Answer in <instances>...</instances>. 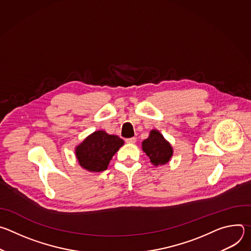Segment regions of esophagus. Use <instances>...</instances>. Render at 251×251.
<instances>
[{"instance_id":"esophagus-1","label":"esophagus","mask_w":251,"mask_h":251,"mask_svg":"<svg viewBox=\"0 0 251 251\" xmlns=\"http://www.w3.org/2000/svg\"><path fill=\"white\" fill-rule=\"evenodd\" d=\"M126 143H128V144H134V143L136 142V138L135 137H132V138H128L125 140Z\"/></svg>"}]
</instances>
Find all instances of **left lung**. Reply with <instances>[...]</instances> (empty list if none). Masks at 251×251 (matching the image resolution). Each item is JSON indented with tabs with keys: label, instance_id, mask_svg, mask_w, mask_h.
<instances>
[{
	"label": "left lung",
	"instance_id": "left-lung-1",
	"mask_svg": "<svg viewBox=\"0 0 251 251\" xmlns=\"http://www.w3.org/2000/svg\"><path fill=\"white\" fill-rule=\"evenodd\" d=\"M142 149L155 166L168 163L173 155V149L170 143L167 142L163 135L157 130H152L149 137L143 141Z\"/></svg>",
	"mask_w": 251,
	"mask_h": 251
}]
</instances>
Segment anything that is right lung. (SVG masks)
Instances as JSON below:
<instances>
[{
    "label": "right lung",
    "instance_id": "right-lung-1",
    "mask_svg": "<svg viewBox=\"0 0 251 251\" xmlns=\"http://www.w3.org/2000/svg\"><path fill=\"white\" fill-rule=\"evenodd\" d=\"M124 144L116 135L96 131L88 136L76 148L79 165L90 172H101L107 169L113 155Z\"/></svg>",
    "mask_w": 251,
    "mask_h": 251
}]
</instances>
